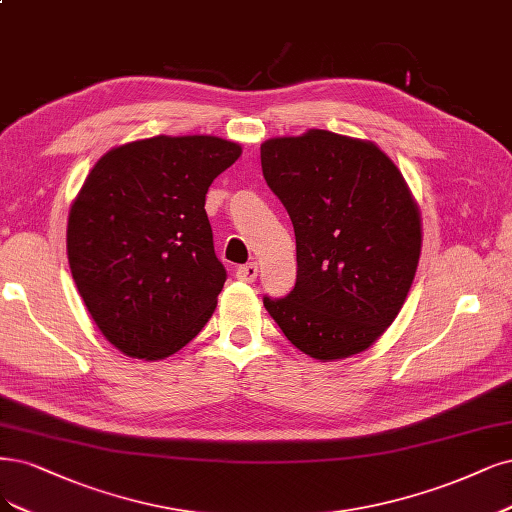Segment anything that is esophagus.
<instances>
[{"label": "esophagus", "instance_id": "34e87169", "mask_svg": "<svg viewBox=\"0 0 512 512\" xmlns=\"http://www.w3.org/2000/svg\"><path fill=\"white\" fill-rule=\"evenodd\" d=\"M258 277V264L256 262H248V264H241L237 269V279L245 281V284H254Z\"/></svg>", "mask_w": 512, "mask_h": 512}]
</instances>
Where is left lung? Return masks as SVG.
Segmentation results:
<instances>
[{"instance_id": "left-lung-1", "label": "left lung", "mask_w": 512, "mask_h": 512, "mask_svg": "<svg viewBox=\"0 0 512 512\" xmlns=\"http://www.w3.org/2000/svg\"><path fill=\"white\" fill-rule=\"evenodd\" d=\"M262 175L294 226L298 275L262 303L317 360L373 345L409 294L421 252L417 205L375 144L313 129L260 146Z\"/></svg>"}]
</instances>
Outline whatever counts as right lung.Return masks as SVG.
Returning a JSON list of instances; mask_svg holds the SVG:
<instances>
[{
	"instance_id": "right-lung-1",
	"label": "right lung",
	"mask_w": 512,
	"mask_h": 512,
	"mask_svg": "<svg viewBox=\"0 0 512 512\" xmlns=\"http://www.w3.org/2000/svg\"><path fill=\"white\" fill-rule=\"evenodd\" d=\"M239 154L220 137L158 135L110 150L88 173L69 211V269L122 354L167 358L214 313L226 269L205 195Z\"/></svg>"
}]
</instances>
